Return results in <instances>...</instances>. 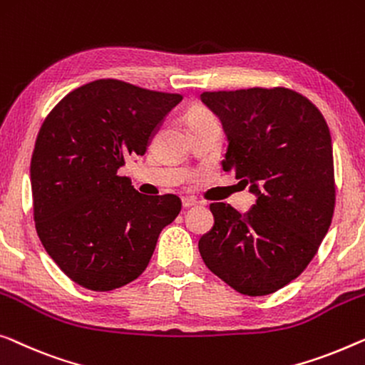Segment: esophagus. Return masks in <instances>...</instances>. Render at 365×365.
<instances>
[{"label":"esophagus","instance_id":"esophagus-1","mask_svg":"<svg viewBox=\"0 0 365 365\" xmlns=\"http://www.w3.org/2000/svg\"><path fill=\"white\" fill-rule=\"evenodd\" d=\"M197 205V200L192 197H182V207L189 209V207H195Z\"/></svg>","mask_w":365,"mask_h":365}]
</instances>
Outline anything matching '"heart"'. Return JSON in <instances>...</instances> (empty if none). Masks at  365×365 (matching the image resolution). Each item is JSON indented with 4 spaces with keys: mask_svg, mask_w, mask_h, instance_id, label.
<instances>
[{
    "mask_svg": "<svg viewBox=\"0 0 365 365\" xmlns=\"http://www.w3.org/2000/svg\"><path fill=\"white\" fill-rule=\"evenodd\" d=\"M186 120H187V125H191V123H197V121H204V120H215L212 115H210L207 110H204V108H192L191 112L187 113V117H186Z\"/></svg>",
    "mask_w": 365,
    "mask_h": 365,
    "instance_id": "obj_1",
    "label": "heart"
}]
</instances>
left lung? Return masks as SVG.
<instances>
[{"label":"left lung","mask_w":365,"mask_h":365,"mask_svg":"<svg viewBox=\"0 0 365 365\" xmlns=\"http://www.w3.org/2000/svg\"><path fill=\"white\" fill-rule=\"evenodd\" d=\"M229 146L225 171L248 186L245 215L210 204L214 225L199 240L207 268L242 294L263 297L293 282L318 252L334 212L329 128L318 108L288 88L204 92Z\"/></svg>","instance_id":"1"}]
</instances>
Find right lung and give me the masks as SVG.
Wrapping results in <instances>:
<instances>
[{
    "mask_svg": "<svg viewBox=\"0 0 365 365\" xmlns=\"http://www.w3.org/2000/svg\"><path fill=\"white\" fill-rule=\"evenodd\" d=\"M181 100L100 78L66 95L42 123L31 160L36 230L81 287L110 292L133 282L178 217L179 197L140 194L118 170L145 155Z\"/></svg>",
    "mask_w": 365,
    "mask_h": 365,
    "instance_id": "obj_1",
    "label": "right lung"
}]
</instances>
